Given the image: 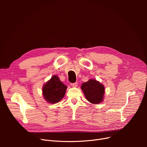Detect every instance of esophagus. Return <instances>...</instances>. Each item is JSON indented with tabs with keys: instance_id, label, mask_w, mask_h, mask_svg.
I'll list each match as a JSON object with an SVG mask.
<instances>
[{
	"instance_id": "34e87169",
	"label": "esophagus",
	"mask_w": 147,
	"mask_h": 147,
	"mask_svg": "<svg viewBox=\"0 0 147 147\" xmlns=\"http://www.w3.org/2000/svg\"><path fill=\"white\" fill-rule=\"evenodd\" d=\"M71 85L73 87H77V86H78V82H75V83H71Z\"/></svg>"
}]
</instances>
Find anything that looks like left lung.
Masks as SVG:
<instances>
[{"mask_svg":"<svg viewBox=\"0 0 147 147\" xmlns=\"http://www.w3.org/2000/svg\"><path fill=\"white\" fill-rule=\"evenodd\" d=\"M88 101L92 104H99L103 100L104 86L96 80L90 79L82 84L81 86Z\"/></svg>","mask_w":147,"mask_h":147,"instance_id":"obj_1","label":"left lung"}]
</instances>
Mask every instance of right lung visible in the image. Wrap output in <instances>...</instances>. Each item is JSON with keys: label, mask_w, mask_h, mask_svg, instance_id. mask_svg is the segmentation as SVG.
Masks as SVG:
<instances>
[{"label": "right lung", "mask_w": 147, "mask_h": 147, "mask_svg": "<svg viewBox=\"0 0 147 147\" xmlns=\"http://www.w3.org/2000/svg\"><path fill=\"white\" fill-rule=\"evenodd\" d=\"M67 86L57 76H53L43 87V95L46 101L51 104L60 101L64 96Z\"/></svg>", "instance_id": "1"}]
</instances>
